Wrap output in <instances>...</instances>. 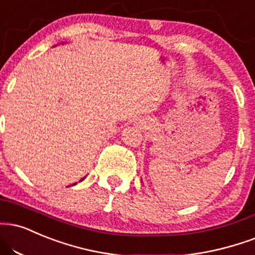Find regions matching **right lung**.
Listing matches in <instances>:
<instances>
[{"label": "right lung", "instance_id": "right-lung-1", "mask_svg": "<svg viewBox=\"0 0 255 255\" xmlns=\"http://www.w3.org/2000/svg\"><path fill=\"white\" fill-rule=\"evenodd\" d=\"M83 179H84V178H83ZM83 179H81V182H82V180H83ZM75 184H76V183H75ZM75 184H73V185H75Z\"/></svg>", "mask_w": 255, "mask_h": 255}]
</instances>
